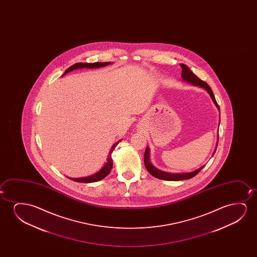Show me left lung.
Wrapping results in <instances>:
<instances>
[{
  "label": "left lung",
  "instance_id": "obj_1",
  "mask_svg": "<svg viewBox=\"0 0 257 257\" xmlns=\"http://www.w3.org/2000/svg\"><path fill=\"white\" fill-rule=\"evenodd\" d=\"M180 66L182 67V77H183V81H186L190 83V84L195 85V86H198L200 88H203L209 93V95L211 96V100L214 102L216 107L219 109V106L217 103V101L215 99L214 95H213V92L211 90V87L205 82V81H202L199 78L197 77L196 74H194L190 71V68L187 67L186 65L184 64H180ZM216 152V149H215ZM213 153V155H214ZM150 151H149V148H147L146 151H145L144 155V162L145 166H146V169H148V172L151 174L152 176H155L158 179L166 180V181H181V180H186L190 179L194 176L197 175L198 173L200 172L202 169L204 168V166L201 167L199 169H197L195 171L190 173H169L165 172V171H162L160 169H156L155 166L152 164L150 162Z\"/></svg>",
  "mask_w": 257,
  "mask_h": 257
}]
</instances>
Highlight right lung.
<instances>
[{"label":"right lung","instance_id":"obj_1","mask_svg":"<svg viewBox=\"0 0 257 257\" xmlns=\"http://www.w3.org/2000/svg\"><path fill=\"white\" fill-rule=\"evenodd\" d=\"M110 64H111L110 62L74 64L73 66L68 67L67 70L65 71V73L62 74V76L67 74V73H69L71 71L79 69V68H80V69L83 68V67H85V68H99V67H105V66H108V65H110ZM121 141H122V140H119V141H116L115 144L113 145L112 148L109 150V155H108V158H107V162H106L105 164L102 167V169L99 170L98 172L95 173L94 175H91V176H86V177H81V178H72V177H67V178H69V179L72 180V181H74V182H78V183H95V182H98L100 180L103 179L104 177H106V176L109 175L110 170L112 169L113 161L112 158H111V154H112L114 149H115V148H116L117 144H118Z\"/></svg>","mask_w":257,"mask_h":257}]
</instances>
